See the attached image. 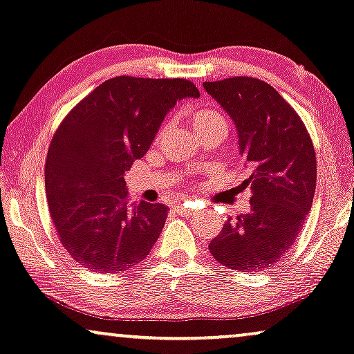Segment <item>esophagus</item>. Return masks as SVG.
<instances>
[{
	"label": "esophagus",
	"mask_w": 354,
	"mask_h": 354,
	"mask_svg": "<svg viewBox=\"0 0 354 354\" xmlns=\"http://www.w3.org/2000/svg\"><path fill=\"white\" fill-rule=\"evenodd\" d=\"M174 209H176L178 214H181V215L189 216V215L196 214V209L189 204V202H176Z\"/></svg>",
	"instance_id": "esophagus-1"
}]
</instances>
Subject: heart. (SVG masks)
<instances>
[{"instance_id":"heart-1","label":"heart","mask_w":354,"mask_h":354,"mask_svg":"<svg viewBox=\"0 0 354 354\" xmlns=\"http://www.w3.org/2000/svg\"><path fill=\"white\" fill-rule=\"evenodd\" d=\"M189 122H191V128L197 136L209 133L212 129H225L226 131V120L225 116L221 115L218 110L210 106H201V108H194L189 113ZM167 126H163L162 131H165Z\"/></svg>"}]
</instances>
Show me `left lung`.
<instances>
[{
	"label": "left lung",
	"mask_w": 354,
	"mask_h": 354,
	"mask_svg": "<svg viewBox=\"0 0 354 354\" xmlns=\"http://www.w3.org/2000/svg\"><path fill=\"white\" fill-rule=\"evenodd\" d=\"M236 126L251 176V212L226 221L209 244L215 261L239 272H262L293 246L313 207L317 163L303 120L261 79L204 82Z\"/></svg>",
	"instance_id": "8db88e82"
}]
</instances>
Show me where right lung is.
<instances>
[{
  "instance_id": "obj_1",
  "label": "right lung",
  "mask_w": 354,
  "mask_h": 354,
  "mask_svg": "<svg viewBox=\"0 0 354 354\" xmlns=\"http://www.w3.org/2000/svg\"><path fill=\"white\" fill-rule=\"evenodd\" d=\"M185 97H199L186 79L118 75L61 121L46 155V202L61 244L82 267L116 273L149 256L168 209L129 202L124 173Z\"/></svg>"
}]
</instances>
